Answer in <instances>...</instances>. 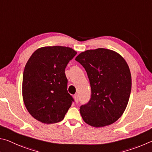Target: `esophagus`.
Masks as SVG:
<instances>
[{
  "label": "esophagus",
  "instance_id": "esophagus-1",
  "mask_svg": "<svg viewBox=\"0 0 152 152\" xmlns=\"http://www.w3.org/2000/svg\"><path fill=\"white\" fill-rule=\"evenodd\" d=\"M74 99L75 100V102L77 103L79 102V95L77 94H75L74 95Z\"/></svg>",
  "mask_w": 152,
  "mask_h": 152
}]
</instances>
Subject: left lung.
Wrapping results in <instances>:
<instances>
[{"mask_svg": "<svg viewBox=\"0 0 152 152\" xmlns=\"http://www.w3.org/2000/svg\"><path fill=\"white\" fill-rule=\"evenodd\" d=\"M75 60L88 76L91 94L80 106L86 124L95 127L113 124L124 113L132 89V77L126 61L118 53L107 49L87 50Z\"/></svg>", "mask_w": 152, "mask_h": 152, "instance_id": "1", "label": "left lung"}]
</instances>
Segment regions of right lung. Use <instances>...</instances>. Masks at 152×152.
Wrapping results in <instances>:
<instances>
[{"mask_svg":"<svg viewBox=\"0 0 152 152\" xmlns=\"http://www.w3.org/2000/svg\"><path fill=\"white\" fill-rule=\"evenodd\" d=\"M77 53L71 48H40L26 63L23 77V97L29 113L50 124L62 121L72 103L65 70Z\"/></svg>","mask_w":152,"mask_h":152,"instance_id":"obj_1","label":"right lung"}]
</instances>
